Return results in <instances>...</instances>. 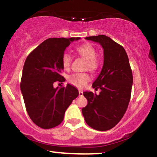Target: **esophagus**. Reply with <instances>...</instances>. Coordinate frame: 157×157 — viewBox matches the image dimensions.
<instances>
[{
	"label": "esophagus",
	"mask_w": 157,
	"mask_h": 157,
	"mask_svg": "<svg viewBox=\"0 0 157 157\" xmlns=\"http://www.w3.org/2000/svg\"><path fill=\"white\" fill-rule=\"evenodd\" d=\"M82 94H83L82 91L81 90H79V96H82Z\"/></svg>",
	"instance_id": "1"
}]
</instances>
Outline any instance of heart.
Listing matches in <instances>:
<instances>
[{"mask_svg":"<svg viewBox=\"0 0 157 157\" xmlns=\"http://www.w3.org/2000/svg\"><path fill=\"white\" fill-rule=\"evenodd\" d=\"M77 52L88 60L86 67L89 70L96 69L97 63L95 57L97 56V52L95 48L90 44H82L77 48ZM71 62V57L67 52H65L62 57V63L64 68H69ZM90 80V76L87 73H74L68 77V80L73 86L77 88H82L86 86L88 81Z\"/></svg>","mask_w":157,"mask_h":157,"instance_id":"b5f03b06","label":"heart"}]
</instances>
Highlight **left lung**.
Segmentation results:
<instances>
[{"instance_id":"1","label":"left lung","mask_w":157,"mask_h":157,"mask_svg":"<svg viewBox=\"0 0 157 157\" xmlns=\"http://www.w3.org/2000/svg\"><path fill=\"white\" fill-rule=\"evenodd\" d=\"M103 49V66L93 82L100 94L85 91L88 104L82 109L85 121L97 131H108L114 127L125 114L131 98L133 75L128 57L122 46L105 35L91 36Z\"/></svg>"}]
</instances>
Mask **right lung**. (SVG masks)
Returning <instances> with one entry per match:
<instances>
[{"instance_id":"add662e5","label":"right lung","mask_w":157,"mask_h":157,"mask_svg":"<svg viewBox=\"0 0 157 157\" xmlns=\"http://www.w3.org/2000/svg\"><path fill=\"white\" fill-rule=\"evenodd\" d=\"M80 37L46 40L27 57L23 66L21 90L28 113L35 124L44 129L60 125L68 106L79 95L71 84L55 88L64 82L62 57L66 47Z\"/></svg>"}]
</instances>
